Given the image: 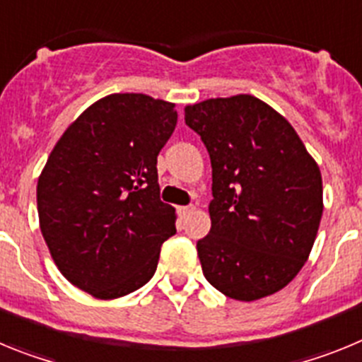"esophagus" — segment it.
Listing matches in <instances>:
<instances>
[{"mask_svg":"<svg viewBox=\"0 0 362 362\" xmlns=\"http://www.w3.org/2000/svg\"><path fill=\"white\" fill-rule=\"evenodd\" d=\"M192 210H194V204H187V206H179L177 212H179V216H181V217H187L188 214L192 212Z\"/></svg>","mask_w":362,"mask_h":362,"instance_id":"34e87169","label":"esophagus"}]
</instances>
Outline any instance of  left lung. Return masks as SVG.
<instances>
[{
  "label": "left lung",
  "instance_id": "left-lung-1",
  "mask_svg": "<svg viewBox=\"0 0 362 362\" xmlns=\"http://www.w3.org/2000/svg\"><path fill=\"white\" fill-rule=\"evenodd\" d=\"M212 163V228L197 241L214 288L255 300L284 288L306 263L322 216L317 163L292 124L248 94L185 108Z\"/></svg>",
  "mask_w": 362,
  "mask_h": 362
}]
</instances>
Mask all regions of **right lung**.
<instances>
[{
  "instance_id": "add662e5",
  "label": "right lung",
  "mask_w": 362,
  "mask_h": 362,
  "mask_svg": "<svg viewBox=\"0 0 362 362\" xmlns=\"http://www.w3.org/2000/svg\"><path fill=\"white\" fill-rule=\"evenodd\" d=\"M177 123L175 105L112 94L65 130L37 179L43 239L63 276L98 299L136 292L156 274L175 233L159 199L158 156Z\"/></svg>"
}]
</instances>
